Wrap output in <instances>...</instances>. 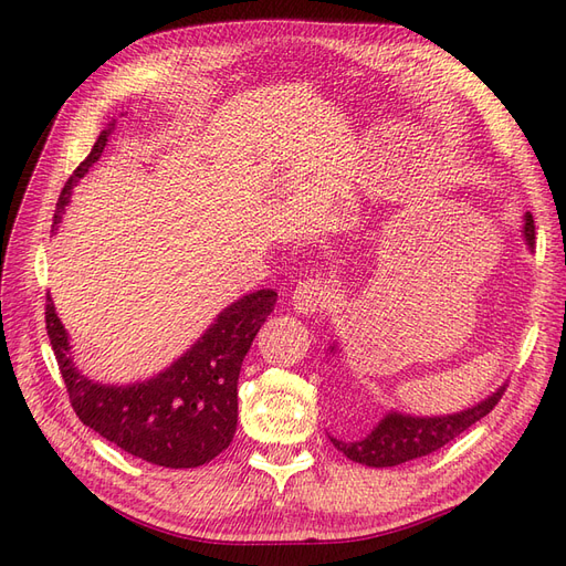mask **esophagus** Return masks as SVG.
Wrapping results in <instances>:
<instances>
[{"label": "esophagus", "instance_id": "1", "mask_svg": "<svg viewBox=\"0 0 566 566\" xmlns=\"http://www.w3.org/2000/svg\"><path fill=\"white\" fill-rule=\"evenodd\" d=\"M332 301H334V286L332 282H326L322 277H307L298 282V286L294 289V296H291L294 310L303 315H313L317 310L329 305Z\"/></svg>", "mask_w": 566, "mask_h": 566}]
</instances>
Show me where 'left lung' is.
<instances>
[{
  "instance_id": "left-lung-1",
  "label": "left lung",
  "mask_w": 566,
  "mask_h": 566,
  "mask_svg": "<svg viewBox=\"0 0 566 566\" xmlns=\"http://www.w3.org/2000/svg\"><path fill=\"white\" fill-rule=\"evenodd\" d=\"M524 237L528 247H536V226L534 216H524ZM505 386L499 388L494 395L478 407L465 409L461 413L451 416H434V418H413L405 413H388L382 421L357 442H340L332 440L338 451L348 455L350 461L371 465V468H392L399 463H407L413 459H421L437 449H442L451 440H455L461 432H465L470 426L478 421L499 405L503 397Z\"/></svg>"
}]
</instances>
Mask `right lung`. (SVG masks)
<instances>
[{"label":"right lung","instance_id":"add662e5","mask_svg":"<svg viewBox=\"0 0 566 566\" xmlns=\"http://www.w3.org/2000/svg\"><path fill=\"white\" fill-rule=\"evenodd\" d=\"M107 134L111 129L101 132L86 159L67 178L53 213V228L61 221L72 186L101 157ZM275 303L277 294L272 289H261L232 303L167 371L129 388L98 386L75 369L67 334L49 294L44 317L70 405L84 426L136 459L164 468H197L216 459L232 442L237 378Z\"/></svg>","mask_w":566,"mask_h":566}]
</instances>
